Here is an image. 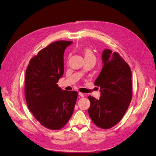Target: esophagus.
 <instances>
[{
	"mask_svg": "<svg viewBox=\"0 0 156 156\" xmlns=\"http://www.w3.org/2000/svg\"><path fill=\"white\" fill-rule=\"evenodd\" d=\"M78 94H79V96H81V97H82V98L84 97V94H83L82 92H79Z\"/></svg>",
	"mask_w": 156,
	"mask_h": 156,
	"instance_id": "34e87169",
	"label": "esophagus"
}]
</instances>
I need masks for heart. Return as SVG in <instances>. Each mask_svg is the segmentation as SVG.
Instances as JSON below:
<instances>
[{
	"label": "heart",
	"mask_w": 156,
	"mask_h": 156,
	"mask_svg": "<svg viewBox=\"0 0 156 156\" xmlns=\"http://www.w3.org/2000/svg\"><path fill=\"white\" fill-rule=\"evenodd\" d=\"M83 53L84 56V58L89 59V58H94L95 59V56L93 53V51L89 48H84L83 50Z\"/></svg>",
	"instance_id": "obj_1"
}]
</instances>
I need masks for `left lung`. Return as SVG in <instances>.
Returning a JSON list of instances; mask_svg holds the SVG:
<instances>
[{"label": "left lung", "mask_w": 156, "mask_h": 156, "mask_svg": "<svg viewBox=\"0 0 156 156\" xmlns=\"http://www.w3.org/2000/svg\"><path fill=\"white\" fill-rule=\"evenodd\" d=\"M103 66L94 84L100 87L99 100L89 96L88 114L93 123L101 129L115 126L124 116L132 98L131 71L117 52L105 49Z\"/></svg>", "instance_id": "1"}]
</instances>
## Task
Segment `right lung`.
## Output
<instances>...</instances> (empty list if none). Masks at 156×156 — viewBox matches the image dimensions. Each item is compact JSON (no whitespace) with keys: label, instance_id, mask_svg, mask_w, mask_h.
<instances>
[{"label":"right lung","instance_id":"obj_1","mask_svg":"<svg viewBox=\"0 0 156 156\" xmlns=\"http://www.w3.org/2000/svg\"><path fill=\"white\" fill-rule=\"evenodd\" d=\"M69 41H56L40 51L28 65L25 81L27 104L41 126L60 129L72 116L76 91L62 90L57 83L64 73V53Z\"/></svg>","mask_w":156,"mask_h":156}]
</instances>
